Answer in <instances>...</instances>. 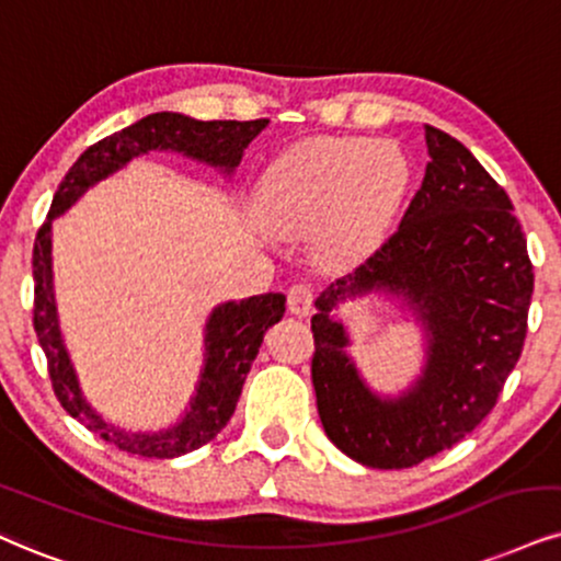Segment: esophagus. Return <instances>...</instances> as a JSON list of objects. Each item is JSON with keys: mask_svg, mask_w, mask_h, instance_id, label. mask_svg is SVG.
Instances as JSON below:
<instances>
[{"mask_svg": "<svg viewBox=\"0 0 561 561\" xmlns=\"http://www.w3.org/2000/svg\"><path fill=\"white\" fill-rule=\"evenodd\" d=\"M314 288L309 286V283H294L291 288H288V309H291L294 314H309L314 309Z\"/></svg>", "mask_w": 561, "mask_h": 561, "instance_id": "1", "label": "esophagus"}]
</instances>
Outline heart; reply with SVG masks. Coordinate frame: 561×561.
I'll list each match as a JSON object with an SVG mask.
<instances>
[{"label": "heart", "instance_id": "heart-1", "mask_svg": "<svg viewBox=\"0 0 561 561\" xmlns=\"http://www.w3.org/2000/svg\"><path fill=\"white\" fill-rule=\"evenodd\" d=\"M411 169L398 145L369 137H317L267 165L257 186V216L275 233L322 226L333 254L375 247L403 203Z\"/></svg>", "mask_w": 561, "mask_h": 561}]
</instances>
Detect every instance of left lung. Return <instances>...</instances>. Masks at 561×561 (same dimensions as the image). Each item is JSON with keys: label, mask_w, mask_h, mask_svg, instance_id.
Listing matches in <instances>:
<instances>
[{"label": "left lung", "mask_w": 561, "mask_h": 561, "mask_svg": "<svg viewBox=\"0 0 561 561\" xmlns=\"http://www.w3.org/2000/svg\"><path fill=\"white\" fill-rule=\"evenodd\" d=\"M424 182L398 231L317 299L312 382L324 434L369 468H411L492 413L523 354L534 262L507 192L466 145L424 124ZM403 293L430 330L425 377L398 401L365 390L329 309L345 295Z\"/></svg>", "instance_id": "left-lung-1"}]
</instances>
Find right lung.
Segmentation results:
<instances>
[{"label": "right lung", "mask_w": 561, "mask_h": 561, "mask_svg": "<svg viewBox=\"0 0 561 561\" xmlns=\"http://www.w3.org/2000/svg\"><path fill=\"white\" fill-rule=\"evenodd\" d=\"M267 119L252 122H197L182 114H150L133 127L103 137L82 153L72 169L61 179L57 195L48 207V216L41 224L33 244V330L46 354L48 379L61 408L78 419L88 432L101 434L108 445L140 458H179L203 447L228 424L237 411L241 385L257 356L262 335L286 312V296L262 294L244 301H228L210 314L207 322V362L203 382L192 408L174 428L158 434H133L106 424L99 413L82 400L75 371L61 345L57 328V307L51 294V220L61 216L88 186L114 174L129 158L148 150H179L197 161L220 165L233 171L249 142L265 129Z\"/></svg>", "instance_id": "right-lung-1"}]
</instances>
